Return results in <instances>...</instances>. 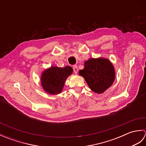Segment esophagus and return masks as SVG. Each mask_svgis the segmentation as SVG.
Wrapping results in <instances>:
<instances>
[{
  "instance_id": "1",
  "label": "esophagus",
  "mask_w": 146,
  "mask_h": 146,
  "mask_svg": "<svg viewBox=\"0 0 146 146\" xmlns=\"http://www.w3.org/2000/svg\"><path fill=\"white\" fill-rule=\"evenodd\" d=\"M73 69L74 73H76V74L77 73H78V67H77L76 65H74L73 67Z\"/></svg>"
}]
</instances>
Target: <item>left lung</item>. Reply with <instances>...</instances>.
<instances>
[{
	"label": "left lung",
	"instance_id": "8db88e82",
	"mask_svg": "<svg viewBox=\"0 0 146 146\" xmlns=\"http://www.w3.org/2000/svg\"><path fill=\"white\" fill-rule=\"evenodd\" d=\"M93 92L101 94L112 85L115 71L111 61L105 58H90L85 61V66L79 71Z\"/></svg>",
	"mask_w": 146,
	"mask_h": 146
}]
</instances>
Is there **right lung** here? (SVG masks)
Returning <instances> with one entry per match:
<instances>
[{"mask_svg":"<svg viewBox=\"0 0 146 146\" xmlns=\"http://www.w3.org/2000/svg\"><path fill=\"white\" fill-rule=\"evenodd\" d=\"M73 73V68L66 66L63 68L51 66L42 71L41 85L42 89L50 95L60 94L63 91L67 78Z\"/></svg>","mask_w":146,"mask_h":146,"instance_id":"right-lung-1","label":"right lung"}]
</instances>
